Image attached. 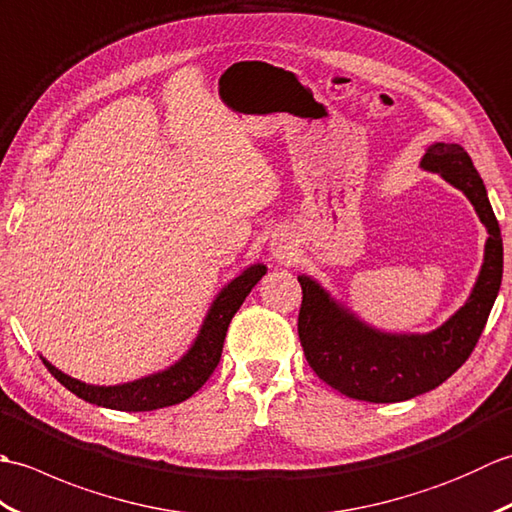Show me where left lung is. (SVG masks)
Masks as SVG:
<instances>
[{
  "label": "left lung",
  "mask_w": 512,
  "mask_h": 512,
  "mask_svg": "<svg viewBox=\"0 0 512 512\" xmlns=\"http://www.w3.org/2000/svg\"><path fill=\"white\" fill-rule=\"evenodd\" d=\"M420 167L460 189L488 231L484 264L464 306L427 334H389L341 306L312 277L301 275L299 341L310 367L341 394L367 402H400L436 389L475 350L502 286L504 246L480 173L460 145L436 143Z\"/></svg>",
  "instance_id": "8db88e82"
}]
</instances>
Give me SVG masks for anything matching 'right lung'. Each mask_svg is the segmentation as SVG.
<instances>
[{
  "mask_svg": "<svg viewBox=\"0 0 512 512\" xmlns=\"http://www.w3.org/2000/svg\"><path fill=\"white\" fill-rule=\"evenodd\" d=\"M264 275L266 266L255 264L235 277L231 284H226L211 303V310L206 314L191 350L176 365L162 369L158 374L132 380V383L101 387L81 383V380L63 374L61 369L48 363L46 358H41V361L65 389H70L72 394L83 398L85 402H92V405L116 411H154L178 405V402L191 398L215 372L222 356L228 323H231L235 312L248 297V292L255 288L257 281Z\"/></svg>",
  "mask_w": 512,
  "mask_h": 512,
  "instance_id": "right-lung-1",
  "label": "right lung"
}]
</instances>
